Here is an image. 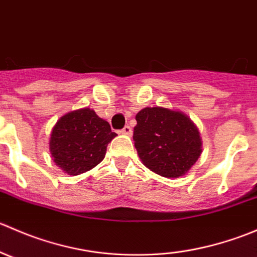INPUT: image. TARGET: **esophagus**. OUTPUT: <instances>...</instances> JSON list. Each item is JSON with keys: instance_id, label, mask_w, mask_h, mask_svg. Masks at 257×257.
Here are the masks:
<instances>
[{"instance_id": "1", "label": "esophagus", "mask_w": 257, "mask_h": 257, "mask_svg": "<svg viewBox=\"0 0 257 257\" xmlns=\"http://www.w3.org/2000/svg\"><path fill=\"white\" fill-rule=\"evenodd\" d=\"M120 133H121V134H124V136L131 137V136H132V133H133V131H132V128H131V126H129V125H125V126H124L123 129H121Z\"/></svg>"}]
</instances>
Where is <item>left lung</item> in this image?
<instances>
[{"instance_id": "8db88e82", "label": "left lung", "mask_w": 257, "mask_h": 257, "mask_svg": "<svg viewBox=\"0 0 257 257\" xmlns=\"http://www.w3.org/2000/svg\"><path fill=\"white\" fill-rule=\"evenodd\" d=\"M134 145L142 163L164 178L185 175L203 152L200 132L185 113L164 107L143 108L136 115Z\"/></svg>"}]
</instances>
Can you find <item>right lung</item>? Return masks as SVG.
<instances>
[{
	"instance_id": "obj_1",
	"label": "right lung",
	"mask_w": 257,
	"mask_h": 257,
	"mask_svg": "<svg viewBox=\"0 0 257 257\" xmlns=\"http://www.w3.org/2000/svg\"><path fill=\"white\" fill-rule=\"evenodd\" d=\"M116 137L109 123L90 108H80L57 120L49 138V152L57 167L76 177L97 167L107 145Z\"/></svg>"
}]
</instances>
